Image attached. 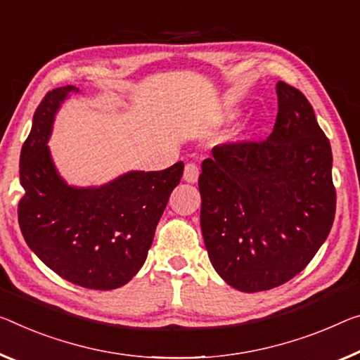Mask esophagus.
<instances>
[{"label": "esophagus", "instance_id": "1", "mask_svg": "<svg viewBox=\"0 0 360 360\" xmlns=\"http://www.w3.org/2000/svg\"><path fill=\"white\" fill-rule=\"evenodd\" d=\"M184 179L188 181V184H196L199 179V167L196 164H186L185 165V172H184Z\"/></svg>", "mask_w": 360, "mask_h": 360}]
</instances>
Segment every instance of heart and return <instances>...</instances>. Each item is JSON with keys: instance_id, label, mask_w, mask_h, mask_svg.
Instances as JSON below:
<instances>
[{"instance_id": "heart-1", "label": "heart", "mask_w": 360, "mask_h": 360, "mask_svg": "<svg viewBox=\"0 0 360 360\" xmlns=\"http://www.w3.org/2000/svg\"><path fill=\"white\" fill-rule=\"evenodd\" d=\"M238 115H240V110H238V109H226L225 112H224V115H222V120H224V122H230V120L236 119ZM251 134H252V130H251V129H246V127H245V129H241L240 134H238L236 140H238V141L250 140Z\"/></svg>"}]
</instances>
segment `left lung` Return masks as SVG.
<instances>
[{
  "instance_id": "1",
  "label": "left lung",
  "mask_w": 360,
  "mask_h": 360,
  "mask_svg": "<svg viewBox=\"0 0 360 360\" xmlns=\"http://www.w3.org/2000/svg\"><path fill=\"white\" fill-rule=\"evenodd\" d=\"M278 115L262 143L215 146L199 175L209 261L235 290H272L297 275L335 219L331 146L300 90L278 82Z\"/></svg>"
}]
</instances>
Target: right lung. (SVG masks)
I'll use <instances>...</instances> for the list:
<instances>
[{
  "mask_svg": "<svg viewBox=\"0 0 360 360\" xmlns=\"http://www.w3.org/2000/svg\"><path fill=\"white\" fill-rule=\"evenodd\" d=\"M80 90L54 88L33 115L20 151L19 225L40 261L70 283L114 290L134 278L148 257L154 231L180 184L184 162L164 170H129L108 184L69 185L48 146L59 109Z\"/></svg>",
  "mask_w": 360,
  "mask_h": 360,
  "instance_id": "1",
  "label": "right lung"
}]
</instances>
